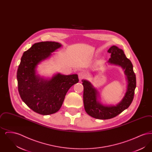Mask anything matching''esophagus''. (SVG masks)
Returning <instances> with one entry per match:
<instances>
[{
	"instance_id": "34e87169",
	"label": "esophagus",
	"mask_w": 152,
	"mask_h": 152,
	"mask_svg": "<svg viewBox=\"0 0 152 152\" xmlns=\"http://www.w3.org/2000/svg\"><path fill=\"white\" fill-rule=\"evenodd\" d=\"M78 76H79V79L80 80H81L82 79H83L84 77H85V75L84 73L82 72L79 73L78 74Z\"/></svg>"
}]
</instances>
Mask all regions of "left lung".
<instances>
[{
	"label": "left lung",
	"mask_w": 152,
	"mask_h": 152,
	"mask_svg": "<svg viewBox=\"0 0 152 152\" xmlns=\"http://www.w3.org/2000/svg\"><path fill=\"white\" fill-rule=\"evenodd\" d=\"M111 54L107 61L114 65H119L123 68L128 82L127 90L122 100L116 105H103L98 101L99 92L86 80H83L84 87L83 101L84 108L89 116L97 119L107 120L113 118L120 114L130 106L134 98L136 87V75L130 60L126 57L124 51L115 45L112 46L108 51Z\"/></svg>",
	"instance_id": "1"
}]
</instances>
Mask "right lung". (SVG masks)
I'll return each mask as SVG.
<instances>
[{"label":"right lung","mask_w":152,"mask_h":152,"mask_svg":"<svg viewBox=\"0 0 152 152\" xmlns=\"http://www.w3.org/2000/svg\"><path fill=\"white\" fill-rule=\"evenodd\" d=\"M61 47L55 42L35 43L23 53L17 71L18 91L22 100L33 111L48 115L60 109L69 89L79 82L76 74L55 75L46 79L36 75V67Z\"/></svg>","instance_id":"obj_1"}]
</instances>
